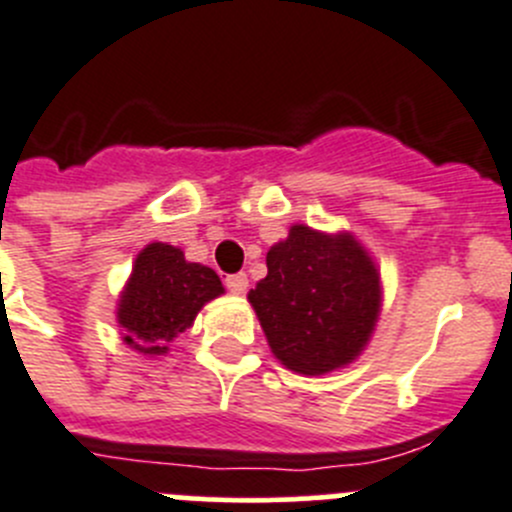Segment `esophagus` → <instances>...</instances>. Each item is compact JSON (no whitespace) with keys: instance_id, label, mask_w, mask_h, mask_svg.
<instances>
[{"instance_id":"1","label":"esophagus","mask_w":512,"mask_h":512,"mask_svg":"<svg viewBox=\"0 0 512 512\" xmlns=\"http://www.w3.org/2000/svg\"><path fill=\"white\" fill-rule=\"evenodd\" d=\"M224 285H227L229 293L245 295L247 288H250V280H247L245 272H237V275H227V280H224Z\"/></svg>"}]
</instances>
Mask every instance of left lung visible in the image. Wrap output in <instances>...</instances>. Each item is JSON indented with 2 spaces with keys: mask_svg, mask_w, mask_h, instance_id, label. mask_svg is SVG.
Returning <instances> with one entry per match:
<instances>
[{
  "mask_svg": "<svg viewBox=\"0 0 512 512\" xmlns=\"http://www.w3.org/2000/svg\"><path fill=\"white\" fill-rule=\"evenodd\" d=\"M265 260L267 275L247 300L272 356L303 376L351 366L369 346L384 305L371 252L348 229L293 224Z\"/></svg>",
  "mask_w": 512,
  "mask_h": 512,
  "instance_id": "8db88e82",
  "label": "left lung"
}]
</instances>
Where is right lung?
<instances>
[{
	"mask_svg": "<svg viewBox=\"0 0 512 512\" xmlns=\"http://www.w3.org/2000/svg\"><path fill=\"white\" fill-rule=\"evenodd\" d=\"M219 295L224 285L212 267L189 262L169 242H148L116 303L123 343L141 356H166L169 343L194 326L199 310Z\"/></svg>",
	"mask_w": 512,
	"mask_h": 512,
	"instance_id": "obj_1",
	"label": "right lung"
}]
</instances>
